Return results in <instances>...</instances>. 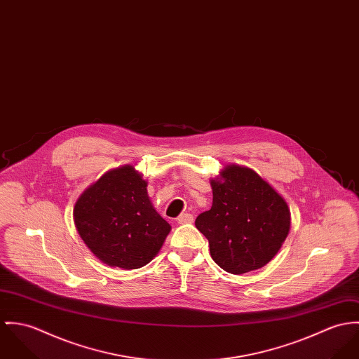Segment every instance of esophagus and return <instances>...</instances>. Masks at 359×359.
<instances>
[{
    "label": "esophagus",
    "mask_w": 359,
    "mask_h": 359,
    "mask_svg": "<svg viewBox=\"0 0 359 359\" xmlns=\"http://www.w3.org/2000/svg\"><path fill=\"white\" fill-rule=\"evenodd\" d=\"M194 222V217L191 213H182L179 217H177V223L179 224H189V223H193Z\"/></svg>",
    "instance_id": "esophagus-1"
}]
</instances>
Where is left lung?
<instances>
[{"mask_svg": "<svg viewBox=\"0 0 359 359\" xmlns=\"http://www.w3.org/2000/svg\"><path fill=\"white\" fill-rule=\"evenodd\" d=\"M212 208L196 219L209 241L210 256L230 274L264 267L290 229L285 199L255 170L230 165L210 182Z\"/></svg>", "mask_w": 359, "mask_h": 359, "instance_id": "1", "label": "left lung"}]
</instances>
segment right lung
I'll return each instance as SVG.
<instances>
[{
	"label": "right lung",
	"mask_w": 359,
	"mask_h": 359,
	"mask_svg": "<svg viewBox=\"0 0 359 359\" xmlns=\"http://www.w3.org/2000/svg\"><path fill=\"white\" fill-rule=\"evenodd\" d=\"M147 182L133 166L104 173L74 206L79 234L92 253L111 267L135 270L161 249L170 226L153 208Z\"/></svg>",
	"instance_id": "add662e5"
}]
</instances>
